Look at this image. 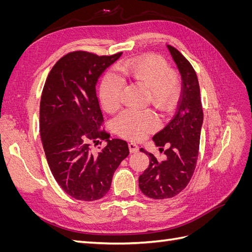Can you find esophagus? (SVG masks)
Masks as SVG:
<instances>
[{
  "instance_id": "obj_1",
  "label": "esophagus",
  "mask_w": 252,
  "mask_h": 252,
  "mask_svg": "<svg viewBox=\"0 0 252 252\" xmlns=\"http://www.w3.org/2000/svg\"><path fill=\"white\" fill-rule=\"evenodd\" d=\"M128 147H129V151H130V154H135V152L139 151V146L135 143H132V142L129 143Z\"/></svg>"
}]
</instances>
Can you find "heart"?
Segmentation results:
<instances>
[{"mask_svg": "<svg viewBox=\"0 0 252 252\" xmlns=\"http://www.w3.org/2000/svg\"><path fill=\"white\" fill-rule=\"evenodd\" d=\"M118 76L107 73L103 78L98 98L105 111L116 112L122 104L123 83L135 84L148 88L149 98L162 112L172 108L179 94L180 81L166 61L156 55H146L126 60L118 65ZM116 132L132 141H140L158 128V120L150 110L128 109L114 120Z\"/></svg>", "mask_w": 252, "mask_h": 252, "instance_id": "obj_1", "label": "heart"}]
</instances>
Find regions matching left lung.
Instances as JSON below:
<instances>
[{"label":"left lung","instance_id":"left-lung-1","mask_svg":"<svg viewBox=\"0 0 252 252\" xmlns=\"http://www.w3.org/2000/svg\"><path fill=\"white\" fill-rule=\"evenodd\" d=\"M167 47L181 73L182 93L174 117L152 138L164 151L165 161L158 162L154 155L140 149L148 156L149 166L140 175L139 187L155 200L173 197L188 185L196 166L203 125L200 85L193 67L178 49Z\"/></svg>","mask_w":252,"mask_h":252}]
</instances>
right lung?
Wrapping results in <instances>:
<instances>
[{"mask_svg":"<svg viewBox=\"0 0 252 252\" xmlns=\"http://www.w3.org/2000/svg\"><path fill=\"white\" fill-rule=\"evenodd\" d=\"M122 56L73 51L61 58L45 82L40 132L53 178L80 201L100 200L109 191L114 171L128 157L126 141L109 140L95 93L98 78ZM105 139L101 153L91 149Z\"/></svg>","mask_w":252,"mask_h":252,"instance_id":"add662e5","label":"right lung"}]
</instances>
